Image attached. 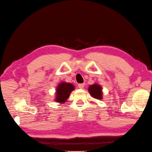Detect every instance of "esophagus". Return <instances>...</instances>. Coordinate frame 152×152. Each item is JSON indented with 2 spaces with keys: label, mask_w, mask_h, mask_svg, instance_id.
Wrapping results in <instances>:
<instances>
[{
  "label": "esophagus",
  "mask_w": 152,
  "mask_h": 152,
  "mask_svg": "<svg viewBox=\"0 0 152 152\" xmlns=\"http://www.w3.org/2000/svg\"><path fill=\"white\" fill-rule=\"evenodd\" d=\"M84 86H85V84H84V83H79V84H78L79 88H80V89H83L84 88Z\"/></svg>",
  "instance_id": "esophagus-1"
}]
</instances>
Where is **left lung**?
Wrapping results in <instances>:
<instances>
[{"instance_id": "obj_1", "label": "left lung", "mask_w": 152, "mask_h": 152, "mask_svg": "<svg viewBox=\"0 0 152 152\" xmlns=\"http://www.w3.org/2000/svg\"><path fill=\"white\" fill-rule=\"evenodd\" d=\"M88 91L91 97L97 99H102L103 92L102 86L98 83H94L89 86Z\"/></svg>"}]
</instances>
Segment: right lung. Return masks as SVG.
<instances>
[{
	"label": "right lung",
	"instance_id": "right-lung-1",
	"mask_svg": "<svg viewBox=\"0 0 152 152\" xmlns=\"http://www.w3.org/2000/svg\"><path fill=\"white\" fill-rule=\"evenodd\" d=\"M74 89L75 86L72 83L64 81L61 82L56 87L54 100L60 104L64 103L69 98L71 91Z\"/></svg>",
	"mask_w": 152,
	"mask_h": 152
}]
</instances>
